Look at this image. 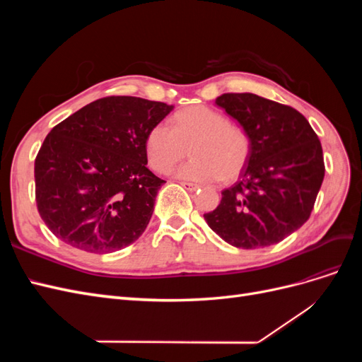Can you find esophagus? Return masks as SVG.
Listing matches in <instances>:
<instances>
[{"label": "esophagus", "mask_w": 362, "mask_h": 362, "mask_svg": "<svg viewBox=\"0 0 362 362\" xmlns=\"http://www.w3.org/2000/svg\"><path fill=\"white\" fill-rule=\"evenodd\" d=\"M180 184L182 185V187H185V189L190 190V192H193V190H196V189H199V185H198V184H193V182H187V181H180Z\"/></svg>", "instance_id": "esophagus-1"}]
</instances>
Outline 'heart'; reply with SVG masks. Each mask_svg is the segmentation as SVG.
Returning <instances> with one entry per match:
<instances>
[{"instance_id": "obj_1", "label": "heart", "mask_w": 362, "mask_h": 362, "mask_svg": "<svg viewBox=\"0 0 362 362\" xmlns=\"http://www.w3.org/2000/svg\"><path fill=\"white\" fill-rule=\"evenodd\" d=\"M187 146L193 158L181 164L175 175L190 181L235 178L245 169L252 148L243 127L206 105L184 108L173 116L172 127L160 122L145 140L149 164L157 172H168L184 158Z\"/></svg>"}]
</instances>
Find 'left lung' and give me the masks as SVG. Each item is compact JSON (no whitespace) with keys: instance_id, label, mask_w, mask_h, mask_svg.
Returning a JSON list of instances; mask_svg holds the SVG:
<instances>
[{"instance_id":"left-lung-1","label":"left lung","mask_w":362,"mask_h":362,"mask_svg":"<svg viewBox=\"0 0 362 362\" xmlns=\"http://www.w3.org/2000/svg\"><path fill=\"white\" fill-rule=\"evenodd\" d=\"M216 105L247 131L252 148L205 222L235 247L276 245L310 218L325 178L320 140L293 107L254 93H223Z\"/></svg>"}]
</instances>
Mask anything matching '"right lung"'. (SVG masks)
Returning a JSON list of instances; mask_svg holds the SVG:
<instances>
[{"mask_svg":"<svg viewBox=\"0 0 362 362\" xmlns=\"http://www.w3.org/2000/svg\"><path fill=\"white\" fill-rule=\"evenodd\" d=\"M173 105L107 96L80 108L43 140L35 161L36 204L49 231L90 254H110L144 234L161 185L145 140Z\"/></svg>","mask_w":362,"mask_h":362,"instance_id":"1","label":"right lung"}]
</instances>
